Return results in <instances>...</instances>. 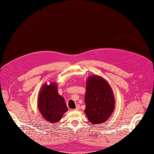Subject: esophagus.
Wrapping results in <instances>:
<instances>
[{"instance_id":"obj_1","label":"esophagus","mask_w":154,"mask_h":154,"mask_svg":"<svg viewBox=\"0 0 154 154\" xmlns=\"http://www.w3.org/2000/svg\"><path fill=\"white\" fill-rule=\"evenodd\" d=\"M80 109V106L79 105H76V108L75 109V110H79Z\"/></svg>"}]
</instances>
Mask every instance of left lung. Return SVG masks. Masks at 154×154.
Returning a JSON list of instances; mask_svg holds the SVG:
<instances>
[{
	"instance_id": "1",
	"label": "left lung",
	"mask_w": 154,
	"mask_h": 154,
	"mask_svg": "<svg viewBox=\"0 0 154 154\" xmlns=\"http://www.w3.org/2000/svg\"><path fill=\"white\" fill-rule=\"evenodd\" d=\"M85 114L94 125L105 123L115 108V97L111 87L103 78L88 76L85 95Z\"/></svg>"
}]
</instances>
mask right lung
<instances>
[{
  "instance_id": "add662e5",
  "label": "right lung",
  "mask_w": 154,
  "mask_h": 154,
  "mask_svg": "<svg viewBox=\"0 0 154 154\" xmlns=\"http://www.w3.org/2000/svg\"><path fill=\"white\" fill-rule=\"evenodd\" d=\"M38 108L46 122L54 124L60 121L68 110L63 97L58 92L57 82H50L42 86L38 94Z\"/></svg>"
}]
</instances>
